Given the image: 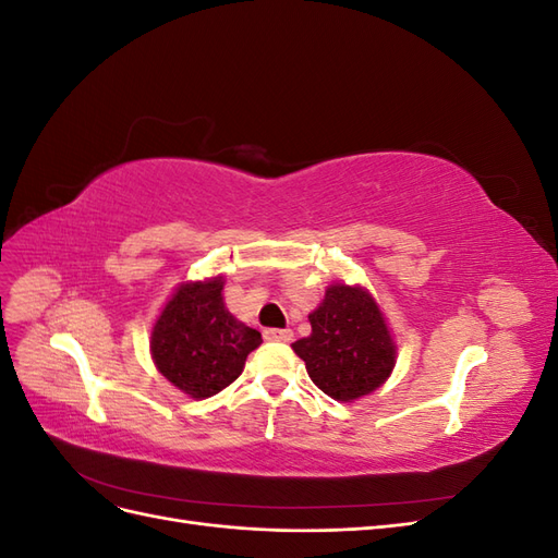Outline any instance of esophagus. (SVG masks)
Masks as SVG:
<instances>
[{"mask_svg": "<svg viewBox=\"0 0 558 558\" xmlns=\"http://www.w3.org/2000/svg\"><path fill=\"white\" fill-rule=\"evenodd\" d=\"M263 337L267 342H291L293 340V330L289 328H267L263 332Z\"/></svg>", "mask_w": 558, "mask_h": 558, "instance_id": "esophagus-1", "label": "esophagus"}]
</instances>
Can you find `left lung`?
<instances>
[{
	"mask_svg": "<svg viewBox=\"0 0 558 558\" xmlns=\"http://www.w3.org/2000/svg\"><path fill=\"white\" fill-rule=\"evenodd\" d=\"M312 332L293 347L310 379L337 402H353L391 377L398 347L377 300L363 286L335 281L310 314Z\"/></svg>",
	"mask_w": 558,
	"mask_h": 558,
	"instance_id": "1",
	"label": "left lung"
}]
</instances>
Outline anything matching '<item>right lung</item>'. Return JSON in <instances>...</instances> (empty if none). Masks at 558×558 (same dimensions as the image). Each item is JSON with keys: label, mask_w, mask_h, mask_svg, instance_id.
Instances as JSON below:
<instances>
[{"label": "right lung", "mask_w": 558, "mask_h": 558, "mask_svg": "<svg viewBox=\"0 0 558 558\" xmlns=\"http://www.w3.org/2000/svg\"><path fill=\"white\" fill-rule=\"evenodd\" d=\"M226 279L181 281L150 330L158 373L193 400L223 391L242 375L263 337L234 318L223 302Z\"/></svg>", "instance_id": "right-lung-1"}]
</instances>
